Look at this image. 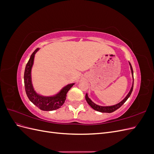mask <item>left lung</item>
Returning <instances> with one entry per match:
<instances>
[{
    "label": "left lung",
    "instance_id": "obj_1",
    "mask_svg": "<svg viewBox=\"0 0 154 154\" xmlns=\"http://www.w3.org/2000/svg\"><path fill=\"white\" fill-rule=\"evenodd\" d=\"M129 65H130V70H131V72H132V78H133V80H134L133 69H132L131 64H130V62H129ZM133 87H134V81H133V83H132V87H131V88H130V92H128V94L127 95V96H126L122 101L119 102V103H118V104L114 105H112V106H100V105H96V103H94V102H93L89 98V97H88L87 93L86 95H85V100H86L87 102L88 103V104L94 110H97V111H98V112H100L111 113V112H114L115 110H116L117 109H118L119 108H120V107L124 104L125 102L128 100V98L130 97V94H131V93L132 92Z\"/></svg>",
    "mask_w": 154,
    "mask_h": 154
}]
</instances>
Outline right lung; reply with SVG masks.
I'll use <instances>...</instances> for the list:
<instances>
[{
  "mask_svg": "<svg viewBox=\"0 0 154 154\" xmlns=\"http://www.w3.org/2000/svg\"><path fill=\"white\" fill-rule=\"evenodd\" d=\"M39 50L37 48L31 55L28 62L26 64L24 71V86L26 94L29 100L42 110L51 111L57 110L61 107L66 99L67 92L74 83H70L63 87L57 94L51 96H42L37 93L33 88L31 80V69L33 66L35 55Z\"/></svg>",
  "mask_w": 154,
  "mask_h": 154,
  "instance_id": "obj_1",
  "label": "right lung"
}]
</instances>
